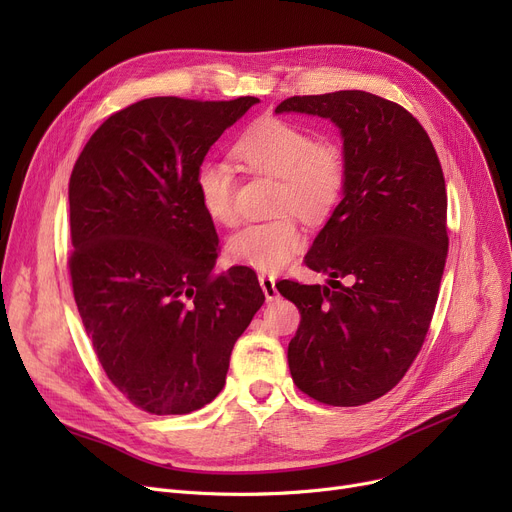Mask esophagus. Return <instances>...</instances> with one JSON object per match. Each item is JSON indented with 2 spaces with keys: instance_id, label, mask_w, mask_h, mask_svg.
<instances>
[{
  "instance_id": "1",
  "label": "esophagus",
  "mask_w": 512,
  "mask_h": 512,
  "mask_svg": "<svg viewBox=\"0 0 512 512\" xmlns=\"http://www.w3.org/2000/svg\"><path fill=\"white\" fill-rule=\"evenodd\" d=\"M259 284L263 288V294L267 301H276L278 299V288H276V280L272 276H259Z\"/></svg>"
}]
</instances>
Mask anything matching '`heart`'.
Returning a JSON list of instances; mask_svg holds the SVG:
<instances>
[{
    "instance_id": "1",
    "label": "heart",
    "mask_w": 512,
    "mask_h": 512,
    "mask_svg": "<svg viewBox=\"0 0 512 512\" xmlns=\"http://www.w3.org/2000/svg\"><path fill=\"white\" fill-rule=\"evenodd\" d=\"M238 159L267 176L280 178L276 211H294L319 220L340 201L346 168L336 145L317 143L313 134L288 120L261 118L236 143ZM203 211L215 224L236 222L234 172L224 161H203L195 174ZM305 234L290 215L249 224L228 238V257L259 272H278L303 249Z\"/></svg>"
}]
</instances>
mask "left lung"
I'll return each mask as SVG.
<instances>
[{
  "label": "left lung",
  "mask_w": 512,
  "mask_h": 512,
  "mask_svg": "<svg viewBox=\"0 0 512 512\" xmlns=\"http://www.w3.org/2000/svg\"><path fill=\"white\" fill-rule=\"evenodd\" d=\"M286 112L332 120L346 168L342 201L305 255L328 284H276L301 311L288 367L311 398L359 407L402 380L429 330L448 253L444 174L394 101L336 91L288 97L276 107Z\"/></svg>",
  "instance_id": "left-lung-1"
}]
</instances>
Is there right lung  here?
<instances>
[{
  "mask_svg": "<svg viewBox=\"0 0 512 512\" xmlns=\"http://www.w3.org/2000/svg\"><path fill=\"white\" fill-rule=\"evenodd\" d=\"M257 97H151L107 118L70 184V278L112 384L153 415L205 407L265 294L242 265L213 274L218 234L195 174Z\"/></svg>",
  "mask_w": 512,
  "mask_h": 512,
  "instance_id": "add662e5",
  "label": "right lung"
}]
</instances>
